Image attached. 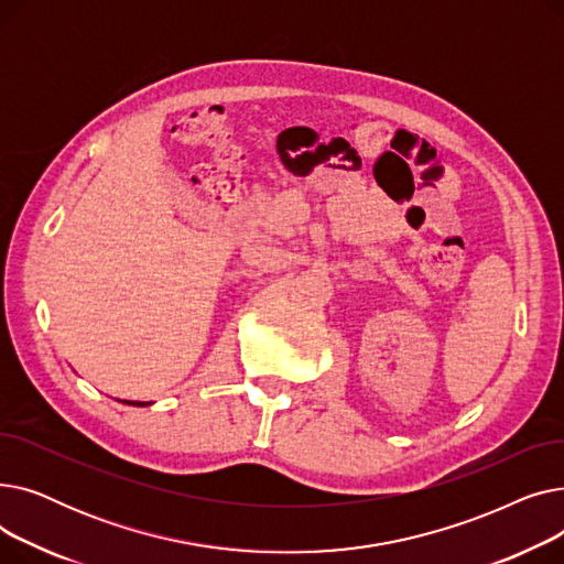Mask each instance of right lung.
<instances>
[{
  "label": "right lung",
  "instance_id": "obj_1",
  "mask_svg": "<svg viewBox=\"0 0 564 564\" xmlns=\"http://www.w3.org/2000/svg\"><path fill=\"white\" fill-rule=\"evenodd\" d=\"M123 404H132V406H148L151 402H132V400H121Z\"/></svg>",
  "mask_w": 564,
  "mask_h": 564
}]
</instances>
